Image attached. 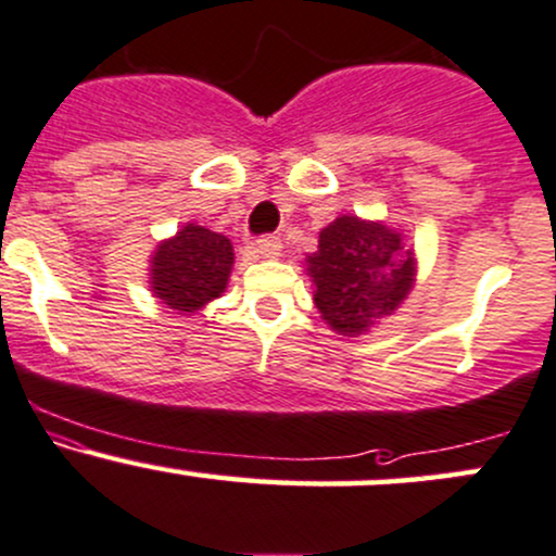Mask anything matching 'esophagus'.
<instances>
[{"label":"esophagus","mask_w":556,"mask_h":556,"mask_svg":"<svg viewBox=\"0 0 556 556\" xmlns=\"http://www.w3.org/2000/svg\"><path fill=\"white\" fill-rule=\"evenodd\" d=\"M255 250H258L261 258H279V253H282V242H279V237H261V240H255Z\"/></svg>","instance_id":"34e87169"}]
</instances>
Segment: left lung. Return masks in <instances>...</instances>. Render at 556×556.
I'll return each mask as SVG.
<instances>
[{"label": "left lung", "mask_w": 556, "mask_h": 556, "mask_svg": "<svg viewBox=\"0 0 556 556\" xmlns=\"http://www.w3.org/2000/svg\"><path fill=\"white\" fill-rule=\"evenodd\" d=\"M306 266L321 319L348 338L393 314L417 277L414 250L401 231L358 216H340L321 229Z\"/></svg>", "instance_id": "8db88e82"}]
</instances>
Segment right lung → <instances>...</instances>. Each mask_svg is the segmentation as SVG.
I'll list each match as a JSON object with an SVG mask.
<instances>
[{
	"label": "right lung",
	"mask_w": 556,
	"mask_h": 556,
	"mask_svg": "<svg viewBox=\"0 0 556 556\" xmlns=\"http://www.w3.org/2000/svg\"><path fill=\"white\" fill-rule=\"evenodd\" d=\"M235 250L229 237L185 224L150 258V288L176 314L192 316L227 290Z\"/></svg>",
	"instance_id": "1"
}]
</instances>
